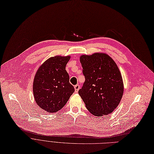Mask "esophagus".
Listing matches in <instances>:
<instances>
[{
  "instance_id": "1",
  "label": "esophagus",
  "mask_w": 154,
  "mask_h": 154,
  "mask_svg": "<svg viewBox=\"0 0 154 154\" xmlns=\"http://www.w3.org/2000/svg\"><path fill=\"white\" fill-rule=\"evenodd\" d=\"M79 89V85H76L75 86V93H78V90Z\"/></svg>"
}]
</instances>
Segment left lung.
<instances>
[{"label":"left lung","instance_id":"8db88e82","mask_svg":"<svg viewBox=\"0 0 154 154\" xmlns=\"http://www.w3.org/2000/svg\"><path fill=\"white\" fill-rule=\"evenodd\" d=\"M79 60L85 82L78 93L86 108L95 116L111 113L123 93V79L116 64L105 53L82 55Z\"/></svg>","mask_w":154,"mask_h":154}]
</instances>
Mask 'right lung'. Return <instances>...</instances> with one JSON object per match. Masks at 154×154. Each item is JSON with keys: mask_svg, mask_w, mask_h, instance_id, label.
Returning <instances> with one entry per match:
<instances>
[{"mask_svg": "<svg viewBox=\"0 0 154 154\" xmlns=\"http://www.w3.org/2000/svg\"><path fill=\"white\" fill-rule=\"evenodd\" d=\"M69 59V56L51 57L35 73L33 82L34 99L38 105L48 113L59 111L75 91L66 70Z\"/></svg>", "mask_w": 154, "mask_h": 154, "instance_id": "1", "label": "right lung"}]
</instances>
